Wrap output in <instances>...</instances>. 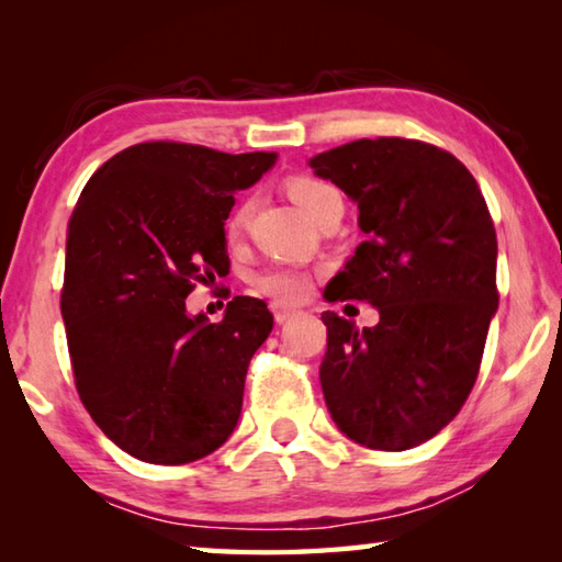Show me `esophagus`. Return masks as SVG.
<instances>
[{
	"instance_id": "esophagus-1",
	"label": "esophagus",
	"mask_w": 562,
	"mask_h": 562,
	"mask_svg": "<svg viewBox=\"0 0 562 562\" xmlns=\"http://www.w3.org/2000/svg\"><path fill=\"white\" fill-rule=\"evenodd\" d=\"M272 315L280 322V325H284V322H290L294 315H297V310L284 307V304H272Z\"/></svg>"
}]
</instances>
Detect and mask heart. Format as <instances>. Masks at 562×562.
<instances>
[{"instance_id": "obj_1", "label": "heart", "mask_w": 562, "mask_h": 562, "mask_svg": "<svg viewBox=\"0 0 562 562\" xmlns=\"http://www.w3.org/2000/svg\"><path fill=\"white\" fill-rule=\"evenodd\" d=\"M284 188H288V195L312 217V221H317L327 207L341 203L339 190L317 176H292L284 180ZM250 215H252V201L250 198H245L243 203L235 205V211L225 223V233L231 240H237V237L245 233L247 223H250ZM310 282H312L310 272L292 268V265H270V268L255 272L250 280L255 292H260L265 297H270L274 302H284V304H292L307 297Z\"/></svg>"}]
</instances>
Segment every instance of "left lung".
<instances>
[{
    "mask_svg": "<svg viewBox=\"0 0 562 562\" xmlns=\"http://www.w3.org/2000/svg\"><path fill=\"white\" fill-rule=\"evenodd\" d=\"M310 166L357 203L367 235L325 297L379 310L364 329L322 315L329 414L367 449H414L461 412L498 310L486 198L459 158L416 138H359Z\"/></svg>",
    "mask_w": 562,
    "mask_h": 562,
    "instance_id": "1",
    "label": "left lung"
}]
</instances>
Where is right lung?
Listing matches in <instances>:
<instances>
[{
  "label": "right lung",
  "instance_id": "obj_1",
  "mask_svg": "<svg viewBox=\"0 0 562 562\" xmlns=\"http://www.w3.org/2000/svg\"><path fill=\"white\" fill-rule=\"evenodd\" d=\"M272 164L265 150L146 140L109 158L81 190L66 235V345L81 404L133 459L198 461L240 418L247 364L272 312L233 297L221 322H207L188 317L186 297L227 272L233 195Z\"/></svg>",
  "mask_w": 562,
  "mask_h": 562
}]
</instances>
